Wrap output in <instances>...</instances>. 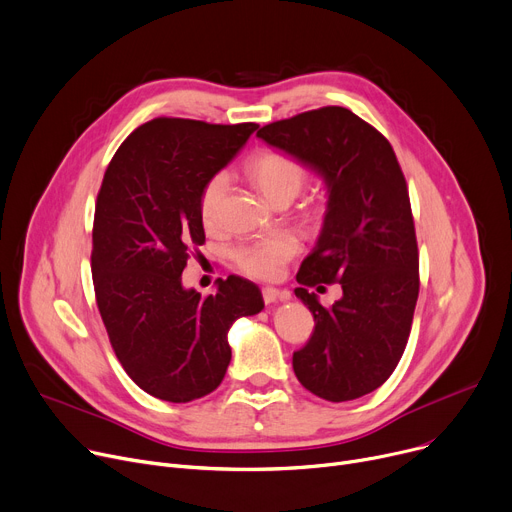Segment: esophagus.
I'll return each mask as SVG.
<instances>
[{"label": "esophagus", "instance_id": "esophagus-1", "mask_svg": "<svg viewBox=\"0 0 512 512\" xmlns=\"http://www.w3.org/2000/svg\"><path fill=\"white\" fill-rule=\"evenodd\" d=\"M283 297V293L279 291V289H274V287H264L262 289V299H264V303H274V301H279Z\"/></svg>", "mask_w": 512, "mask_h": 512}]
</instances>
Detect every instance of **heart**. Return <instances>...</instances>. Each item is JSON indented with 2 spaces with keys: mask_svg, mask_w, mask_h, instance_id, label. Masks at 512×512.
<instances>
[{
  "mask_svg": "<svg viewBox=\"0 0 512 512\" xmlns=\"http://www.w3.org/2000/svg\"><path fill=\"white\" fill-rule=\"evenodd\" d=\"M246 174L252 184L262 192L270 205L281 201H293L301 192L307 172L305 166L295 157L264 149L250 157L246 164ZM227 178L223 174H215L203 186L199 199V213L207 227H213L219 219V205L225 194ZM299 254V240L291 233H277L270 238L254 240L242 244L233 250V260L246 274L260 281H272L281 277V272L289 260Z\"/></svg>",
  "mask_w": 512,
  "mask_h": 512,
  "instance_id": "1",
  "label": "heart"
}]
</instances>
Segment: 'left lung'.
<instances>
[{"instance_id":"1","label":"left lung","mask_w":512,"mask_h":512,"mask_svg":"<svg viewBox=\"0 0 512 512\" xmlns=\"http://www.w3.org/2000/svg\"><path fill=\"white\" fill-rule=\"evenodd\" d=\"M256 137L316 172L328 192L318 244L297 272L295 295L313 313L316 328L293 352V371L322 400L367 396L404 355L420 287L414 219L398 157L377 129L342 106L270 123ZM322 282L343 287L332 308L308 293Z\"/></svg>"}]
</instances>
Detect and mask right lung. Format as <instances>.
Here are the masks:
<instances>
[{
	"label": "right lung",
	"instance_id": "obj_1",
	"mask_svg": "<svg viewBox=\"0 0 512 512\" xmlns=\"http://www.w3.org/2000/svg\"><path fill=\"white\" fill-rule=\"evenodd\" d=\"M256 129L153 119L106 168L92 231L96 301L123 369L157 400L184 404L217 389L231 324L264 307L260 289L233 274L209 297L182 285L190 248L205 242L203 186Z\"/></svg>",
	"mask_w": 512,
	"mask_h": 512
}]
</instances>
